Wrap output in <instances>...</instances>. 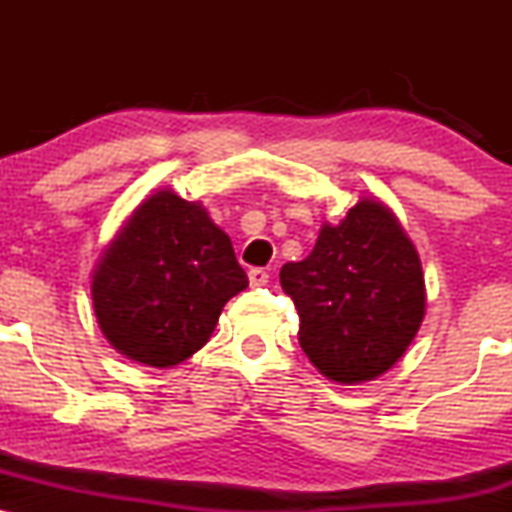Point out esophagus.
I'll list each match as a JSON object with an SVG mask.
<instances>
[{
	"label": "esophagus",
	"mask_w": 512,
	"mask_h": 512,
	"mask_svg": "<svg viewBox=\"0 0 512 512\" xmlns=\"http://www.w3.org/2000/svg\"><path fill=\"white\" fill-rule=\"evenodd\" d=\"M248 279H250V286H264L269 281V272L262 267H252L248 272Z\"/></svg>",
	"instance_id": "esophagus-1"
}]
</instances>
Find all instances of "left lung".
I'll return each mask as SVG.
<instances>
[{"label":"left lung","instance_id":"obj_1","mask_svg":"<svg viewBox=\"0 0 512 512\" xmlns=\"http://www.w3.org/2000/svg\"><path fill=\"white\" fill-rule=\"evenodd\" d=\"M279 281L301 317V349L334 383L383 375L424 322L419 252L378 199H358L342 221L325 223L313 252L286 262Z\"/></svg>","mask_w":512,"mask_h":512}]
</instances>
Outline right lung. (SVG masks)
<instances>
[{
  "label": "right lung",
  "mask_w": 512,
  "mask_h": 512,
  "mask_svg": "<svg viewBox=\"0 0 512 512\" xmlns=\"http://www.w3.org/2000/svg\"><path fill=\"white\" fill-rule=\"evenodd\" d=\"M248 286L231 238L173 190L144 199L93 269L96 320L122 356L170 368L209 342L223 305Z\"/></svg>",
  "instance_id": "1"
}]
</instances>
